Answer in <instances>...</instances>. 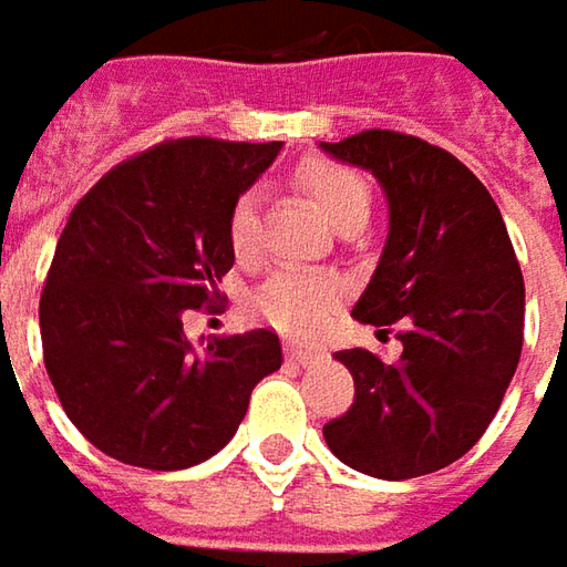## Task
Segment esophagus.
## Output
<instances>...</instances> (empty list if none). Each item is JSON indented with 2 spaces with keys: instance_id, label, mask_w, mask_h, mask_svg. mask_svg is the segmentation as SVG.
Masks as SVG:
<instances>
[{
  "instance_id": "34e87169",
  "label": "esophagus",
  "mask_w": 567,
  "mask_h": 567,
  "mask_svg": "<svg viewBox=\"0 0 567 567\" xmlns=\"http://www.w3.org/2000/svg\"><path fill=\"white\" fill-rule=\"evenodd\" d=\"M287 359H290V362H296V364H311L315 359H318V349L290 343V346H287Z\"/></svg>"
}]
</instances>
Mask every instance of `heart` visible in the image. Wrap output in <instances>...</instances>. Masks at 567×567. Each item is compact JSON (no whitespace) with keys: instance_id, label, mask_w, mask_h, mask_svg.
Here are the masks:
<instances>
[{"instance_id":"1","label":"heart","mask_w":567,"mask_h":567,"mask_svg":"<svg viewBox=\"0 0 567 567\" xmlns=\"http://www.w3.org/2000/svg\"><path fill=\"white\" fill-rule=\"evenodd\" d=\"M299 184L328 215L333 227H355L368 221L371 212V186L349 165L311 158L299 168ZM261 239V215H258L256 193H243L230 215H227V243L237 261H252L258 256ZM343 299L340 280L321 271H299V268H280L268 277L252 296L249 311L258 321L271 328L292 333V337H315L318 330L328 328L330 315L337 311Z\"/></svg>"}]
</instances>
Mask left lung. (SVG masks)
Listing matches in <instances>:
<instances>
[{
  "instance_id": "obj_1",
  "label": "left lung",
  "mask_w": 567,
  "mask_h": 567,
  "mask_svg": "<svg viewBox=\"0 0 567 567\" xmlns=\"http://www.w3.org/2000/svg\"><path fill=\"white\" fill-rule=\"evenodd\" d=\"M386 189L390 237L352 318L390 333L402 355L337 352L355 399L324 424L349 468L409 481L452 465L484 436L522 359L524 277L503 215L452 152L399 131L321 143Z\"/></svg>"
}]
</instances>
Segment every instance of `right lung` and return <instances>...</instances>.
I'll return each instance as SVG.
<instances>
[{
  "label": "right lung",
  "mask_w": 567,
  "mask_h": 567,
  "mask_svg": "<svg viewBox=\"0 0 567 567\" xmlns=\"http://www.w3.org/2000/svg\"><path fill=\"white\" fill-rule=\"evenodd\" d=\"M280 143L181 136L102 174L64 224L40 296L49 381L64 415L124 465L181 471L230 443L265 374L275 330L196 352L189 309L221 302L234 268L227 215Z\"/></svg>",
  "instance_id": "obj_1"
}]
</instances>
